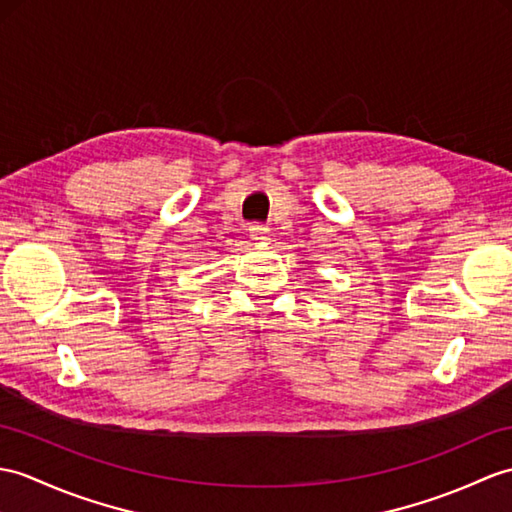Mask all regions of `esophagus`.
Returning <instances> with one entry per match:
<instances>
[{
    "instance_id": "esophagus-1",
    "label": "esophagus",
    "mask_w": 512,
    "mask_h": 512,
    "mask_svg": "<svg viewBox=\"0 0 512 512\" xmlns=\"http://www.w3.org/2000/svg\"><path fill=\"white\" fill-rule=\"evenodd\" d=\"M248 233H251V237L255 242H268L270 240V229L266 227V224H251V227H248Z\"/></svg>"
}]
</instances>
